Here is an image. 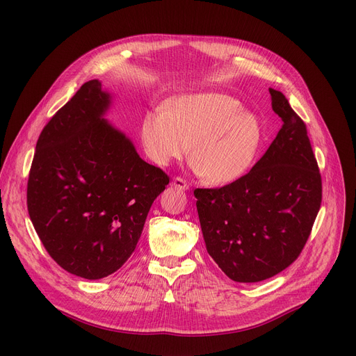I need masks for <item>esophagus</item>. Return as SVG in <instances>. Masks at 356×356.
Wrapping results in <instances>:
<instances>
[{"label": "esophagus", "instance_id": "obj_1", "mask_svg": "<svg viewBox=\"0 0 356 356\" xmlns=\"http://www.w3.org/2000/svg\"><path fill=\"white\" fill-rule=\"evenodd\" d=\"M172 184L175 186V188H177V189H180V191H189L188 181H184V180L180 179V177H175L173 181H172Z\"/></svg>", "mask_w": 356, "mask_h": 356}]
</instances>
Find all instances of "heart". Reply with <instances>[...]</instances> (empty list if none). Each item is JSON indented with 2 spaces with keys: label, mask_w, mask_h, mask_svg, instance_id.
Returning a JSON list of instances; mask_svg holds the SVG:
<instances>
[{
  "label": "heart",
  "mask_w": 356,
  "mask_h": 356,
  "mask_svg": "<svg viewBox=\"0 0 356 356\" xmlns=\"http://www.w3.org/2000/svg\"><path fill=\"white\" fill-rule=\"evenodd\" d=\"M263 141L259 120L236 98L219 92L177 97L168 111L148 112L141 124V143L149 160L167 165L192 148L195 173L215 186L244 177Z\"/></svg>",
  "instance_id": "obj_1"
}]
</instances>
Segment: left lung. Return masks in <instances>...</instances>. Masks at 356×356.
Instances as JSON below:
<instances>
[{"label": "left lung", "instance_id": "1", "mask_svg": "<svg viewBox=\"0 0 356 356\" xmlns=\"http://www.w3.org/2000/svg\"><path fill=\"white\" fill-rule=\"evenodd\" d=\"M271 106L283 120L251 172L219 189H196L209 255L238 283L263 282L300 255L322 203V179L306 124L280 90Z\"/></svg>", "mask_w": 356, "mask_h": 356}]
</instances>
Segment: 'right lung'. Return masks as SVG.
<instances>
[{"mask_svg": "<svg viewBox=\"0 0 356 356\" xmlns=\"http://www.w3.org/2000/svg\"><path fill=\"white\" fill-rule=\"evenodd\" d=\"M111 104L98 79L83 83L43 128L27 183L29 215L46 251L88 280L124 266L168 184L105 120Z\"/></svg>", "mask_w": 356, "mask_h": 356, "instance_id": "obj_1", "label": "right lung"}]
</instances>
